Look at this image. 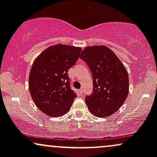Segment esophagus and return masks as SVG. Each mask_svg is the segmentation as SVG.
I'll use <instances>...</instances> for the list:
<instances>
[{"label":"esophagus","instance_id":"1","mask_svg":"<svg viewBox=\"0 0 157 157\" xmlns=\"http://www.w3.org/2000/svg\"><path fill=\"white\" fill-rule=\"evenodd\" d=\"M79 92H80V94H82L83 93V89H79Z\"/></svg>","mask_w":157,"mask_h":157}]
</instances>
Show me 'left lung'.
Returning a JSON list of instances; mask_svg holds the SVG:
<instances>
[{
    "label": "left lung",
    "mask_w": 157,
    "mask_h": 157,
    "mask_svg": "<svg viewBox=\"0 0 157 157\" xmlns=\"http://www.w3.org/2000/svg\"><path fill=\"white\" fill-rule=\"evenodd\" d=\"M80 58L88 65L93 77V92L85 99L90 112L97 117L113 114L128 94V75L125 66L105 46L85 48Z\"/></svg>",
    "instance_id": "1"
}]
</instances>
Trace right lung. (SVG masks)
Instances as JSON below:
<instances>
[{"mask_svg":"<svg viewBox=\"0 0 157 157\" xmlns=\"http://www.w3.org/2000/svg\"><path fill=\"white\" fill-rule=\"evenodd\" d=\"M82 49L58 44L44 50L32 65L29 88L42 112L57 117L70 109L77 94L70 86L68 71L76 63Z\"/></svg>","mask_w":157,"mask_h":157,"instance_id":"1","label":"right lung"}]
</instances>
